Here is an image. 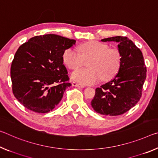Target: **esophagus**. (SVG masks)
Masks as SVG:
<instances>
[{"label":"esophagus","instance_id":"obj_1","mask_svg":"<svg viewBox=\"0 0 158 158\" xmlns=\"http://www.w3.org/2000/svg\"><path fill=\"white\" fill-rule=\"evenodd\" d=\"M72 86H73L79 87V88H84V87H85L84 85H81V84H78V83H77V82H75V81L72 82Z\"/></svg>","mask_w":158,"mask_h":158}]
</instances>
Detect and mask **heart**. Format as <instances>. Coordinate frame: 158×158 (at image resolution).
Returning a JSON list of instances; mask_svg holds the SVG:
<instances>
[{"mask_svg": "<svg viewBox=\"0 0 158 158\" xmlns=\"http://www.w3.org/2000/svg\"><path fill=\"white\" fill-rule=\"evenodd\" d=\"M80 55L74 48H67L62 54L64 63L71 69L81 67L83 58L90 57L88 68L75 70L71 78L82 84H94L99 81L111 79L118 72L121 65L122 56L119 50L109 48L107 44L90 41L79 46Z\"/></svg>", "mask_w": 158, "mask_h": 158, "instance_id": "obj_1", "label": "heart"}]
</instances>
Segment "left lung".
<instances>
[{
    "label": "left lung",
    "mask_w": 158,
    "mask_h": 158,
    "mask_svg": "<svg viewBox=\"0 0 158 158\" xmlns=\"http://www.w3.org/2000/svg\"><path fill=\"white\" fill-rule=\"evenodd\" d=\"M101 41L118 43L121 65L113 79L96 89L91 104L98 113L117 116L129 111L141 98L146 67L141 51L127 37L113 36Z\"/></svg>",
    "instance_id": "8db88e82"
}]
</instances>
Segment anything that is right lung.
<instances>
[{
    "label": "right lung",
    "mask_w": 158,
    "mask_h": 158,
    "mask_svg": "<svg viewBox=\"0 0 158 158\" xmlns=\"http://www.w3.org/2000/svg\"><path fill=\"white\" fill-rule=\"evenodd\" d=\"M76 43L56 34L30 39L19 46L12 62V93L26 108L47 113L58 105L71 86L62 54Z\"/></svg>",
    "instance_id": "obj_1"
}]
</instances>
